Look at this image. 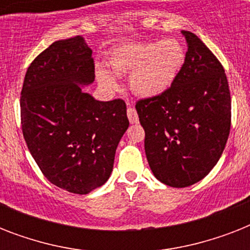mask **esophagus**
I'll return each mask as SVG.
<instances>
[{"label": "esophagus", "mask_w": 250, "mask_h": 250, "mask_svg": "<svg viewBox=\"0 0 250 250\" xmlns=\"http://www.w3.org/2000/svg\"><path fill=\"white\" fill-rule=\"evenodd\" d=\"M127 117H128L129 122H131L132 125L133 123H137V122H139V115H137L136 110L133 109V107H131V106L127 109Z\"/></svg>", "instance_id": "1"}]
</instances>
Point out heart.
<instances>
[{
    "label": "heart",
    "instance_id": "heart-1",
    "mask_svg": "<svg viewBox=\"0 0 250 250\" xmlns=\"http://www.w3.org/2000/svg\"><path fill=\"white\" fill-rule=\"evenodd\" d=\"M186 62V50L175 39L131 42L117 48L109 58L115 75H129V86L144 98L164 94L179 76ZM98 82L107 89H117L118 82L109 71L98 70Z\"/></svg>",
    "mask_w": 250,
    "mask_h": 250
}]
</instances>
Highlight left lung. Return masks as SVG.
Here are the masks:
<instances>
[{
  "label": "left lung",
  "instance_id": "obj_1",
  "mask_svg": "<svg viewBox=\"0 0 250 250\" xmlns=\"http://www.w3.org/2000/svg\"><path fill=\"white\" fill-rule=\"evenodd\" d=\"M182 33L188 52L175 83L136 104L150 170L174 188L192 186L213 170L231 128V96L221 62L194 33Z\"/></svg>",
  "mask_w": 250,
  "mask_h": 250
}]
</instances>
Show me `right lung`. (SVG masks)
Segmentation results:
<instances>
[{"label":"right lung","instance_id":"add662e5","mask_svg":"<svg viewBox=\"0 0 250 250\" xmlns=\"http://www.w3.org/2000/svg\"><path fill=\"white\" fill-rule=\"evenodd\" d=\"M92 49L82 36L54 41L25 72L21 96L23 136L54 186L86 194L111 175L115 150L129 125L123 100L97 101Z\"/></svg>","mask_w":250,"mask_h":250}]
</instances>
